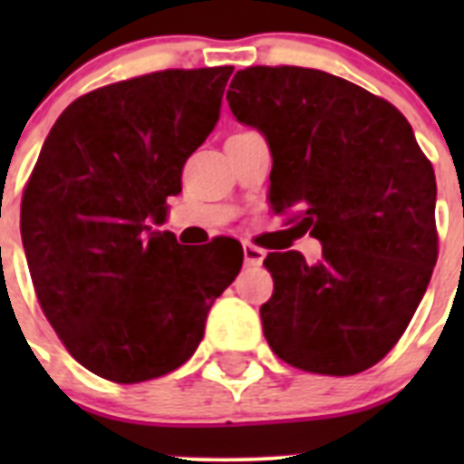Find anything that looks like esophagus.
<instances>
[{
    "label": "esophagus",
    "mask_w": 464,
    "mask_h": 464,
    "mask_svg": "<svg viewBox=\"0 0 464 464\" xmlns=\"http://www.w3.org/2000/svg\"><path fill=\"white\" fill-rule=\"evenodd\" d=\"M244 260L246 265H262V260H265V251L253 244H244Z\"/></svg>",
    "instance_id": "esophagus-1"
}]
</instances>
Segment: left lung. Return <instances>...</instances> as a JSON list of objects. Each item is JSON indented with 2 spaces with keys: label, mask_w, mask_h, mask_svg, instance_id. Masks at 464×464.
Listing matches in <instances>:
<instances>
[{
  "label": "left lung",
  "mask_w": 464,
  "mask_h": 464,
  "mask_svg": "<svg viewBox=\"0 0 464 464\" xmlns=\"http://www.w3.org/2000/svg\"><path fill=\"white\" fill-rule=\"evenodd\" d=\"M227 102L267 139L274 211L297 208L293 229L323 244L315 265L297 251L265 257L267 343L314 374L370 370L404 334L437 262V183L411 125L391 102L304 67L237 72Z\"/></svg>",
  "instance_id": "left-lung-1"
}]
</instances>
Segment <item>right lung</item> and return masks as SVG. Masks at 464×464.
<instances>
[{
    "instance_id": "right-lung-1",
    "label": "right lung",
    "mask_w": 464,
    "mask_h": 464,
    "mask_svg": "<svg viewBox=\"0 0 464 464\" xmlns=\"http://www.w3.org/2000/svg\"><path fill=\"white\" fill-rule=\"evenodd\" d=\"M232 67L165 69L83 94L44 141L20 207L39 304L69 353L116 383L181 367L239 274L235 239L181 246L167 197L220 116Z\"/></svg>"
}]
</instances>
